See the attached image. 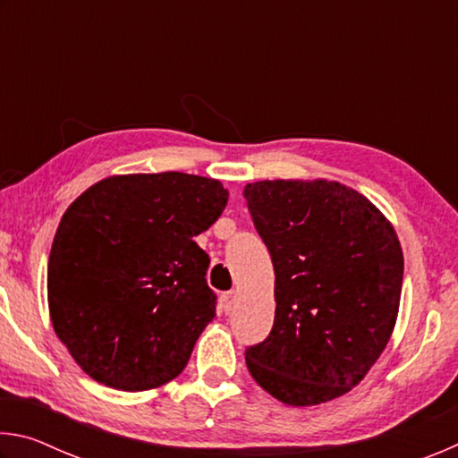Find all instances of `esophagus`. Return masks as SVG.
Returning <instances> with one entry per match:
<instances>
[{"mask_svg":"<svg viewBox=\"0 0 458 458\" xmlns=\"http://www.w3.org/2000/svg\"><path fill=\"white\" fill-rule=\"evenodd\" d=\"M236 299H238V291H230L222 294V303H224V309H226V313H230L232 309H234Z\"/></svg>","mask_w":458,"mask_h":458,"instance_id":"1","label":"esophagus"}]
</instances>
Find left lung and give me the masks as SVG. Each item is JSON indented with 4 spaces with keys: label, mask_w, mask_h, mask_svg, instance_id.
Listing matches in <instances>:
<instances>
[{
    "label": "left lung",
    "mask_w": 458,
    "mask_h": 458,
    "mask_svg": "<svg viewBox=\"0 0 458 458\" xmlns=\"http://www.w3.org/2000/svg\"><path fill=\"white\" fill-rule=\"evenodd\" d=\"M275 267V325L246 350L262 390L317 406L358 386L396 327L404 254L392 222L329 180H262L244 188Z\"/></svg>",
    "instance_id": "8db88e82"
}]
</instances>
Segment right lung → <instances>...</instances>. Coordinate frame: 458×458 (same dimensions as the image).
<instances>
[{"mask_svg": "<svg viewBox=\"0 0 458 458\" xmlns=\"http://www.w3.org/2000/svg\"><path fill=\"white\" fill-rule=\"evenodd\" d=\"M226 204L222 182L165 172L105 177L68 206L50 250L48 309L84 374L123 392L182 374L216 317L210 259L193 238Z\"/></svg>", "mask_w": 458, "mask_h": 458, "instance_id": "1", "label": "right lung"}]
</instances>
